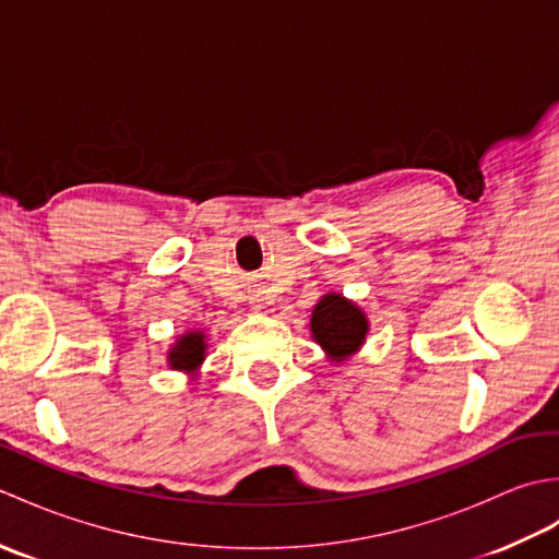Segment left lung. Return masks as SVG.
Listing matches in <instances>:
<instances>
[{
  "label": "left lung",
  "instance_id": "8db88e82",
  "mask_svg": "<svg viewBox=\"0 0 559 559\" xmlns=\"http://www.w3.org/2000/svg\"><path fill=\"white\" fill-rule=\"evenodd\" d=\"M365 314L341 295H324L312 312V336L331 358H346L365 341Z\"/></svg>",
  "mask_w": 559,
  "mask_h": 559
}]
</instances>
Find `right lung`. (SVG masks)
Returning <instances> with one entry per match:
<instances>
[{"label":"right lung","instance_id":"1","mask_svg":"<svg viewBox=\"0 0 559 559\" xmlns=\"http://www.w3.org/2000/svg\"><path fill=\"white\" fill-rule=\"evenodd\" d=\"M204 336L201 334H187L180 343L170 350V365L175 370H194L199 362L204 360Z\"/></svg>","mask_w":559,"mask_h":559}]
</instances>
